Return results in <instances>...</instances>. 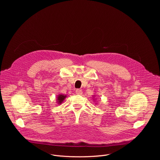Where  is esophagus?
<instances>
[{
	"instance_id": "34e87169",
	"label": "esophagus",
	"mask_w": 160,
	"mask_h": 160,
	"mask_svg": "<svg viewBox=\"0 0 160 160\" xmlns=\"http://www.w3.org/2000/svg\"><path fill=\"white\" fill-rule=\"evenodd\" d=\"M75 92L77 95H81V94H82V90L80 89H77Z\"/></svg>"
}]
</instances>
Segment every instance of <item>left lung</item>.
<instances>
[{
    "label": "left lung",
    "mask_w": 160,
    "mask_h": 160,
    "mask_svg": "<svg viewBox=\"0 0 160 160\" xmlns=\"http://www.w3.org/2000/svg\"><path fill=\"white\" fill-rule=\"evenodd\" d=\"M93 97H94V96H93ZM96 98H94V99H93V100L94 101L95 100V101H96Z\"/></svg>",
    "instance_id": "1"
}]
</instances>
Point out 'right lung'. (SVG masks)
I'll use <instances>...</instances> for the list:
<instances>
[{"label": "right lung", "mask_w": 160, "mask_h": 160, "mask_svg": "<svg viewBox=\"0 0 160 160\" xmlns=\"http://www.w3.org/2000/svg\"><path fill=\"white\" fill-rule=\"evenodd\" d=\"M67 97L66 95H64V94H59L58 96H57V99H56V102L58 103V104H61L63 101L65 99V98Z\"/></svg>", "instance_id": "add662e5"}]
</instances>
